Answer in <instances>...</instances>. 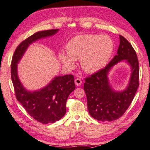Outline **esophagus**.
<instances>
[{"instance_id": "34e87169", "label": "esophagus", "mask_w": 150, "mask_h": 150, "mask_svg": "<svg viewBox=\"0 0 150 150\" xmlns=\"http://www.w3.org/2000/svg\"><path fill=\"white\" fill-rule=\"evenodd\" d=\"M74 82H75V84L78 86H79L82 84V80H81L80 78H76V79H75Z\"/></svg>"}]
</instances>
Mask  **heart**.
I'll return each mask as SVG.
<instances>
[{"label": "heart", "mask_w": 150, "mask_h": 150, "mask_svg": "<svg viewBox=\"0 0 150 150\" xmlns=\"http://www.w3.org/2000/svg\"><path fill=\"white\" fill-rule=\"evenodd\" d=\"M114 43L107 35H78L67 45V52L60 51L59 57L63 65L72 68L80 59L81 68L89 74L96 73L105 67L112 56Z\"/></svg>", "instance_id": "1"}]
</instances>
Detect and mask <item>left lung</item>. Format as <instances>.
I'll return each instance as SVG.
<instances>
[{"label":"left lung","mask_w":150,"mask_h":150,"mask_svg":"<svg viewBox=\"0 0 150 150\" xmlns=\"http://www.w3.org/2000/svg\"><path fill=\"white\" fill-rule=\"evenodd\" d=\"M120 45L106 67L86 78L83 84L89 113L100 121H112L120 118L132 101L139 86V64L134 49L124 37L119 35ZM124 62L129 65L131 76L127 87L115 91L109 82L108 74L114 66Z\"/></svg>","instance_id":"1"}]
</instances>
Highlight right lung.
Instances as JSON below:
<instances>
[{
	"label": "right lung",
	"instance_id": "obj_1",
	"mask_svg": "<svg viewBox=\"0 0 150 150\" xmlns=\"http://www.w3.org/2000/svg\"><path fill=\"white\" fill-rule=\"evenodd\" d=\"M59 31H38L22 41L16 49L11 63V78L17 100L37 121L49 124L62 119L66 113V103L71 92L75 90L74 76H56L48 84L38 90L26 89L18 76L19 64L29 46L39 39L49 38Z\"/></svg>",
	"mask_w": 150,
	"mask_h": 150
}]
</instances>
